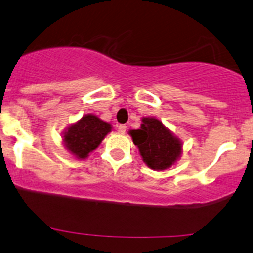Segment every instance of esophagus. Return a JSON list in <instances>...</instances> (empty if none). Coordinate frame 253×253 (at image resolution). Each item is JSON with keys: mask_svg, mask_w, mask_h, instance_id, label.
Returning <instances> with one entry per match:
<instances>
[{"mask_svg": "<svg viewBox=\"0 0 253 253\" xmlns=\"http://www.w3.org/2000/svg\"><path fill=\"white\" fill-rule=\"evenodd\" d=\"M118 128H119L120 133H125V132H126V129H127V126H126V125H119Z\"/></svg>", "mask_w": 253, "mask_h": 253, "instance_id": "esophagus-1", "label": "esophagus"}]
</instances>
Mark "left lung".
Wrapping results in <instances>:
<instances>
[{
	"instance_id": "left-lung-1",
	"label": "left lung",
	"mask_w": 253,
	"mask_h": 253,
	"mask_svg": "<svg viewBox=\"0 0 253 253\" xmlns=\"http://www.w3.org/2000/svg\"><path fill=\"white\" fill-rule=\"evenodd\" d=\"M142 121L140 128L132 129L129 134L148 167L155 171H164L179 159L182 142L164 126L160 120L143 118Z\"/></svg>"
}]
</instances>
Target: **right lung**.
I'll use <instances>...</instances> for the list:
<instances>
[{
	"label": "right lung",
	"mask_w": 253,
	"mask_h": 253,
	"mask_svg": "<svg viewBox=\"0 0 253 253\" xmlns=\"http://www.w3.org/2000/svg\"><path fill=\"white\" fill-rule=\"evenodd\" d=\"M109 132H111L109 122L103 121L93 114H87L65 129L63 142L75 158L86 159L89 153L98 148Z\"/></svg>",
	"instance_id": "add662e5"
}]
</instances>
